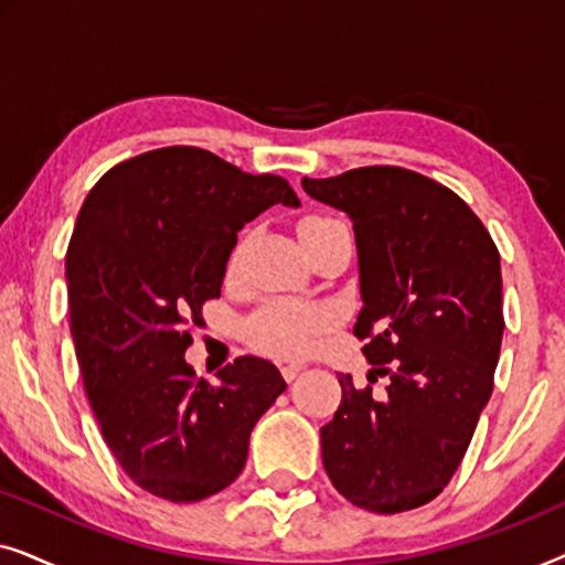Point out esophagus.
<instances>
[{
	"instance_id": "obj_1",
	"label": "esophagus",
	"mask_w": 565,
	"mask_h": 565,
	"mask_svg": "<svg viewBox=\"0 0 565 565\" xmlns=\"http://www.w3.org/2000/svg\"><path fill=\"white\" fill-rule=\"evenodd\" d=\"M303 367H306L303 362H298V360H290V362H282V365H280V373H282L285 381L292 383V381H296L298 373H300V370H303Z\"/></svg>"
}]
</instances>
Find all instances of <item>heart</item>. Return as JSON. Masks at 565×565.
Masks as SVG:
<instances>
[{
    "label": "heart",
    "instance_id": "heart-1",
    "mask_svg": "<svg viewBox=\"0 0 565 565\" xmlns=\"http://www.w3.org/2000/svg\"><path fill=\"white\" fill-rule=\"evenodd\" d=\"M337 226H342V221L331 218V215H306L298 223V236L303 246H308ZM242 246L244 242H238L231 252V265L242 254ZM331 323H334V316L323 306L273 300L252 316L249 337L265 352L280 354V358H298V354L311 352L329 334Z\"/></svg>",
    "mask_w": 565,
    "mask_h": 565
}]
</instances>
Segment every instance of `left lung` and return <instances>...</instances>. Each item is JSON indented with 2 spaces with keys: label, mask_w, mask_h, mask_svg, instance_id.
I'll use <instances>...</instances> for the list:
<instances>
[{
  "label": "left lung",
  "mask_w": 565,
  "mask_h": 565,
  "mask_svg": "<svg viewBox=\"0 0 565 565\" xmlns=\"http://www.w3.org/2000/svg\"><path fill=\"white\" fill-rule=\"evenodd\" d=\"M303 190L352 218L362 311L354 337L385 396L337 375L323 468L354 507L408 512L443 493L493 391L501 352L499 249L450 188L404 167H360ZM377 381V377H375Z\"/></svg>",
  "instance_id": "obj_1"
}]
</instances>
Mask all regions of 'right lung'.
Wrapping results in <instances>:
<instances>
[{"label":"right lung","instance_id":"right-lung-1","mask_svg":"<svg viewBox=\"0 0 565 565\" xmlns=\"http://www.w3.org/2000/svg\"><path fill=\"white\" fill-rule=\"evenodd\" d=\"M275 203L300 205L285 177L167 146L115 164L76 215L66 280L84 391L115 460L153 497L203 501L234 483L254 424L288 388L252 354L218 385L184 362L236 234Z\"/></svg>","mask_w":565,"mask_h":565}]
</instances>
